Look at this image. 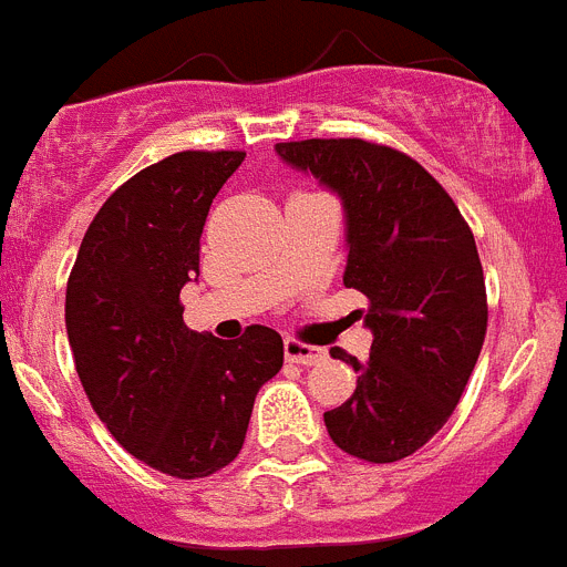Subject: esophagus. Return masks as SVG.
Listing matches in <instances>:
<instances>
[{
    "label": "esophagus",
    "instance_id": "1",
    "mask_svg": "<svg viewBox=\"0 0 567 567\" xmlns=\"http://www.w3.org/2000/svg\"><path fill=\"white\" fill-rule=\"evenodd\" d=\"M284 354H287L289 363H298V365H318L327 360V349L300 343V340H295V338L284 340Z\"/></svg>",
    "mask_w": 567,
    "mask_h": 567
}]
</instances>
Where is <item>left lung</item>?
<instances>
[{
    "instance_id": "left-lung-1",
    "label": "left lung",
    "mask_w": 567,
    "mask_h": 567,
    "mask_svg": "<svg viewBox=\"0 0 567 567\" xmlns=\"http://www.w3.org/2000/svg\"><path fill=\"white\" fill-rule=\"evenodd\" d=\"M275 153L338 193L343 284L369 298V358L332 349L358 389L323 414L329 437L365 463L409 457L452 417L483 349L488 303L474 235L452 195L400 150L307 138Z\"/></svg>"
}]
</instances>
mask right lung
Masks as SVG:
<instances>
[{
	"label": "right lung",
	"mask_w": 567,
	"mask_h": 567,
	"mask_svg": "<svg viewBox=\"0 0 567 567\" xmlns=\"http://www.w3.org/2000/svg\"><path fill=\"white\" fill-rule=\"evenodd\" d=\"M238 150H187L110 195L68 280L64 323L93 412L133 457L178 480L238 457L255 394L284 365V340L249 327L215 340L184 323L178 295L198 278L209 204Z\"/></svg>",
	"instance_id": "1"
}]
</instances>
